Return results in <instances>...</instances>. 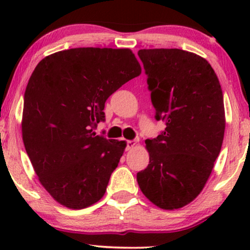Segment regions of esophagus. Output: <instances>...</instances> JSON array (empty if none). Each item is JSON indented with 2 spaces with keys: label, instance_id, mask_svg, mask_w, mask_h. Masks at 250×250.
I'll list each match as a JSON object with an SVG mask.
<instances>
[{
  "label": "esophagus",
  "instance_id": "34e87169",
  "mask_svg": "<svg viewBox=\"0 0 250 250\" xmlns=\"http://www.w3.org/2000/svg\"><path fill=\"white\" fill-rule=\"evenodd\" d=\"M135 145H136V142L134 141V140H127V141H126V150L133 149L135 146Z\"/></svg>",
  "mask_w": 250,
  "mask_h": 250
}]
</instances>
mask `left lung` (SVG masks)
<instances>
[{"label": "left lung", "mask_w": 250, "mask_h": 250, "mask_svg": "<svg viewBox=\"0 0 250 250\" xmlns=\"http://www.w3.org/2000/svg\"><path fill=\"white\" fill-rule=\"evenodd\" d=\"M157 121L166 128L146 140L150 162L136 174L148 199L163 209L191 203L204 189L224 138L223 93L208 61L180 49L140 50Z\"/></svg>", "instance_id": "obj_1"}]
</instances>
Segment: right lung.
Listing matches in <instances>:
<instances>
[{
    "label": "right lung",
    "instance_id": "right-lung-1",
    "mask_svg": "<svg viewBox=\"0 0 250 250\" xmlns=\"http://www.w3.org/2000/svg\"><path fill=\"white\" fill-rule=\"evenodd\" d=\"M141 74L131 50L77 47L44 58L23 97L22 140L42 186L58 203L82 209L104 197L125 142L95 135L104 104Z\"/></svg>",
    "mask_w": 250,
    "mask_h": 250
}]
</instances>
